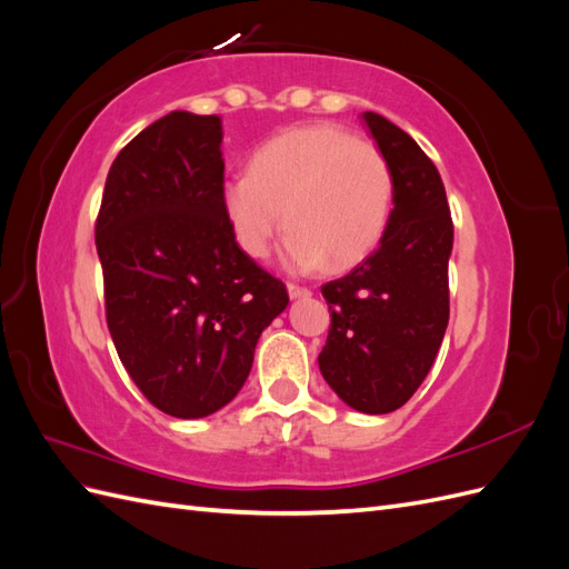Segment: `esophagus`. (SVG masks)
<instances>
[{"mask_svg":"<svg viewBox=\"0 0 569 569\" xmlns=\"http://www.w3.org/2000/svg\"><path fill=\"white\" fill-rule=\"evenodd\" d=\"M287 291H289L291 299H306V297H311V289L301 287V284H295V282L287 284Z\"/></svg>","mask_w":569,"mask_h":569,"instance_id":"obj_1","label":"esophagus"}]
</instances>
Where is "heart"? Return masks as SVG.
Listing matches in <instances>:
<instances>
[{"label": "heart", "instance_id": "1", "mask_svg": "<svg viewBox=\"0 0 569 569\" xmlns=\"http://www.w3.org/2000/svg\"><path fill=\"white\" fill-rule=\"evenodd\" d=\"M391 201L393 173L382 149L335 123L272 137L251 157L249 173L222 184V209L251 258L268 256L284 211V256L297 270L363 261L389 226Z\"/></svg>", "mask_w": 569, "mask_h": 569}]
</instances>
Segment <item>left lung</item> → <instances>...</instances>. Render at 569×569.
<instances>
[{"instance_id": "1", "label": "left lung", "mask_w": 569, "mask_h": 569, "mask_svg": "<svg viewBox=\"0 0 569 569\" xmlns=\"http://www.w3.org/2000/svg\"><path fill=\"white\" fill-rule=\"evenodd\" d=\"M393 173L389 226L363 263L320 287L330 332L318 366L343 403L401 408L432 368L449 325L453 220L441 176L408 132L363 113Z\"/></svg>"}]
</instances>
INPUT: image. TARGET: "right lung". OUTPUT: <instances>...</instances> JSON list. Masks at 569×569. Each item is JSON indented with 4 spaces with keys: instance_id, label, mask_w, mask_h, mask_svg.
I'll list each match as a JSON object with an SVG mask.
<instances>
[{
    "instance_id": "right-lung-1",
    "label": "right lung",
    "mask_w": 569,
    "mask_h": 569,
    "mask_svg": "<svg viewBox=\"0 0 569 569\" xmlns=\"http://www.w3.org/2000/svg\"><path fill=\"white\" fill-rule=\"evenodd\" d=\"M218 116L173 111L120 149L94 222L120 363L166 416L206 418L247 382L287 287L239 249L222 209Z\"/></svg>"
}]
</instances>
